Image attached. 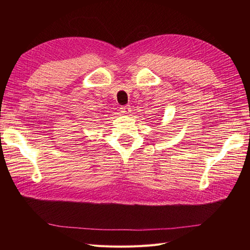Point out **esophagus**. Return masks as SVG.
I'll return each mask as SVG.
<instances>
[{"label": "esophagus", "mask_w": 250, "mask_h": 250, "mask_svg": "<svg viewBox=\"0 0 250 250\" xmlns=\"http://www.w3.org/2000/svg\"><path fill=\"white\" fill-rule=\"evenodd\" d=\"M121 111H122V113H124V115H129L130 111H131V108H130L129 105H126V106L121 107Z\"/></svg>", "instance_id": "1"}]
</instances>
